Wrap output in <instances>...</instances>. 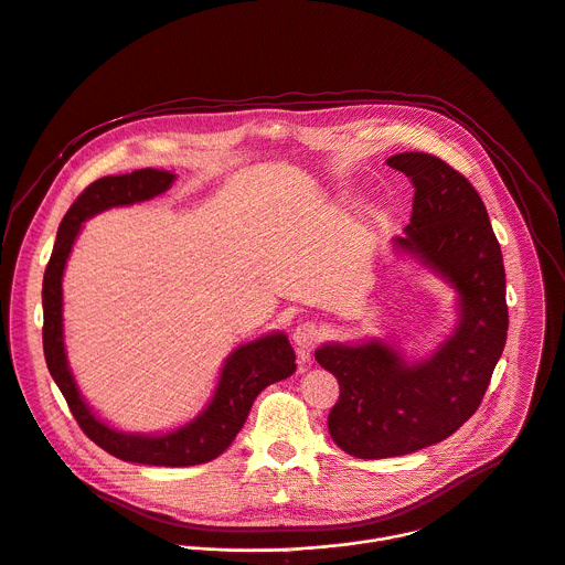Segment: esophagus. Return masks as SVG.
<instances>
[{"label": "esophagus", "mask_w": 565, "mask_h": 565, "mask_svg": "<svg viewBox=\"0 0 565 565\" xmlns=\"http://www.w3.org/2000/svg\"><path fill=\"white\" fill-rule=\"evenodd\" d=\"M292 342L297 347V353L301 361L309 358V351L320 342V329L313 322H299L292 331Z\"/></svg>", "instance_id": "esophagus-1"}]
</instances>
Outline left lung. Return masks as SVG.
I'll use <instances>...</instances> for the list:
<instances>
[{"mask_svg": "<svg viewBox=\"0 0 565 565\" xmlns=\"http://www.w3.org/2000/svg\"><path fill=\"white\" fill-rule=\"evenodd\" d=\"M387 164L415 184L413 218L394 249L455 288L459 318L455 331L415 363L383 340L316 349V361L340 383L329 413L331 439L361 459L422 450L469 422L509 327L502 252L473 184L428 152H398Z\"/></svg>", "mask_w": 565, "mask_h": 565, "instance_id": "obj_1", "label": "left lung"}]
</instances>
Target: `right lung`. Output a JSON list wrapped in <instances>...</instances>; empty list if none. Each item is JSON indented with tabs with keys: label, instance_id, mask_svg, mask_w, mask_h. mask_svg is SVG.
I'll use <instances>...</instances> for the list:
<instances>
[{
	"label": "right lung",
	"instance_id": "obj_1",
	"mask_svg": "<svg viewBox=\"0 0 565 565\" xmlns=\"http://www.w3.org/2000/svg\"><path fill=\"white\" fill-rule=\"evenodd\" d=\"M175 175L158 169H139L126 175H108L92 182L65 214L54 252L44 270L42 281V347L49 374L61 387L74 419L81 430L106 452L150 467H193L216 459L234 441L243 428L254 398L268 385L288 379L295 372V351L288 335L281 331L268 333L236 347L223 365L216 392L202 413L162 435L121 433L100 422L89 405L83 401L76 381L67 365L65 338H63V275L70 259L72 245L81 225L110 207L143 202L164 193Z\"/></svg>",
	"mask_w": 565,
	"mask_h": 565
}]
</instances>
